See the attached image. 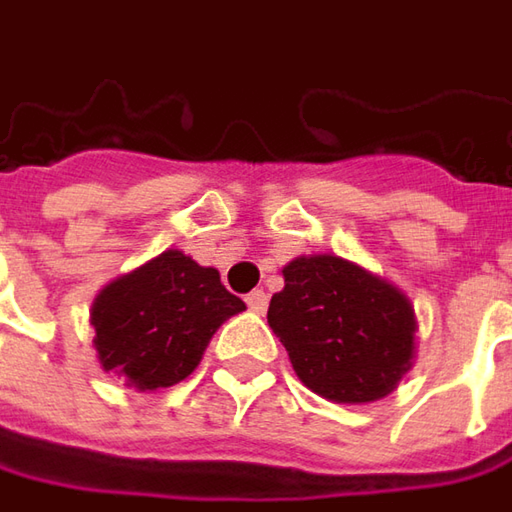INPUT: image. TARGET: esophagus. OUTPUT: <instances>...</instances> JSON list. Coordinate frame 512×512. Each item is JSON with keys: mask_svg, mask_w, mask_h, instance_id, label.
Wrapping results in <instances>:
<instances>
[{"mask_svg": "<svg viewBox=\"0 0 512 512\" xmlns=\"http://www.w3.org/2000/svg\"><path fill=\"white\" fill-rule=\"evenodd\" d=\"M246 303H249V309H252V312L263 315V312H266V306H269V295H266L263 289H255V292H249V295H246Z\"/></svg>", "mask_w": 512, "mask_h": 512, "instance_id": "obj_1", "label": "esophagus"}]
</instances>
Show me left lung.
Segmentation results:
<instances>
[{"label":"left lung","instance_id":"obj_1","mask_svg":"<svg viewBox=\"0 0 512 512\" xmlns=\"http://www.w3.org/2000/svg\"><path fill=\"white\" fill-rule=\"evenodd\" d=\"M266 318L300 384L335 404L387 398L415 361L412 300L346 257L289 260Z\"/></svg>","mask_w":512,"mask_h":512}]
</instances>
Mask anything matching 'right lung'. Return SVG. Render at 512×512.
I'll list each match as a JSON object with an SVG mask.
<instances>
[{"instance_id": "obj_1", "label": "right lung", "mask_w": 512, "mask_h": 512, "mask_svg": "<svg viewBox=\"0 0 512 512\" xmlns=\"http://www.w3.org/2000/svg\"><path fill=\"white\" fill-rule=\"evenodd\" d=\"M243 309L217 269L168 249L97 292L91 303L97 361L125 387H174L197 369L220 323Z\"/></svg>"}]
</instances>
